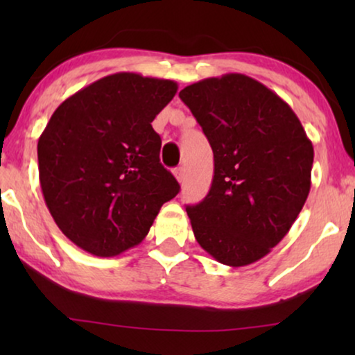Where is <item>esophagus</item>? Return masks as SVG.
<instances>
[{"label": "esophagus", "instance_id": "1", "mask_svg": "<svg viewBox=\"0 0 355 355\" xmlns=\"http://www.w3.org/2000/svg\"><path fill=\"white\" fill-rule=\"evenodd\" d=\"M174 178L178 179V182H184V179H186V169L182 166L174 169Z\"/></svg>", "mask_w": 355, "mask_h": 355}]
</instances>
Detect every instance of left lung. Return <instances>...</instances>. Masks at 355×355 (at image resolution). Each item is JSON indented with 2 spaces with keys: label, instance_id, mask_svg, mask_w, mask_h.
I'll use <instances>...</instances> for the list:
<instances>
[{
  "label": "left lung",
  "instance_id": "obj_1",
  "mask_svg": "<svg viewBox=\"0 0 355 355\" xmlns=\"http://www.w3.org/2000/svg\"><path fill=\"white\" fill-rule=\"evenodd\" d=\"M213 150L210 192L189 205L193 236L227 266L263 259L288 234L310 192L313 145L291 106L244 74L179 92Z\"/></svg>",
  "mask_w": 355,
  "mask_h": 355
}]
</instances>
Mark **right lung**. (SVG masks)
Returning a JSON list of instances; mask_svg holds the SVG:
<instances>
[{
	"label": "right lung",
	"mask_w": 355,
	"mask_h": 355,
	"mask_svg": "<svg viewBox=\"0 0 355 355\" xmlns=\"http://www.w3.org/2000/svg\"><path fill=\"white\" fill-rule=\"evenodd\" d=\"M178 92L118 72L62 101L38 139L43 198L67 239L96 257L140 244L179 184L159 163L152 121Z\"/></svg>",
	"instance_id": "right-lung-1"
}]
</instances>
